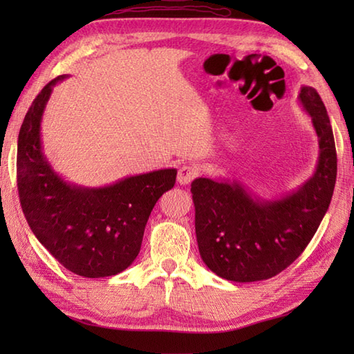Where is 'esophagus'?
<instances>
[{"mask_svg":"<svg viewBox=\"0 0 354 354\" xmlns=\"http://www.w3.org/2000/svg\"><path fill=\"white\" fill-rule=\"evenodd\" d=\"M198 175H199V170L194 167V165L184 164L183 167H179L178 170V183L181 185H187L190 184Z\"/></svg>","mask_w":354,"mask_h":354,"instance_id":"34e87169","label":"esophagus"}]
</instances>
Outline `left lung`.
<instances>
[{"instance_id":"left-lung-1","label":"left lung","mask_w":354,"mask_h":354,"mask_svg":"<svg viewBox=\"0 0 354 354\" xmlns=\"http://www.w3.org/2000/svg\"><path fill=\"white\" fill-rule=\"evenodd\" d=\"M298 100L318 135V164L307 181L278 199L255 196L237 181L196 178L192 183L199 254L225 280H268L295 261L327 213L336 183V147L327 109L317 89Z\"/></svg>"}]
</instances>
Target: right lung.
<instances>
[{"mask_svg":"<svg viewBox=\"0 0 354 354\" xmlns=\"http://www.w3.org/2000/svg\"><path fill=\"white\" fill-rule=\"evenodd\" d=\"M42 88L18 135V192L36 239L64 268L80 277L120 274L140 252L156 201L173 189L176 169H162L89 189L66 183L42 152L41 122L53 86Z\"/></svg>","mask_w":354,"mask_h":354,"instance_id":"1","label":"right lung"}]
</instances>
